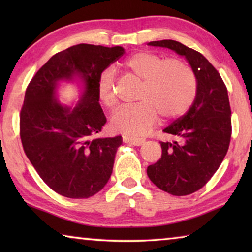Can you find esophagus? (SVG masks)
Here are the masks:
<instances>
[{
    "mask_svg": "<svg viewBox=\"0 0 252 252\" xmlns=\"http://www.w3.org/2000/svg\"><path fill=\"white\" fill-rule=\"evenodd\" d=\"M123 142L126 143H130V144H133V146H142V144L144 143V141L146 140L144 139H140V138H130V136H126L125 135L123 136Z\"/></svg>",
    "mask_w": 252,
    "mask_h": 252,
    "instance_id": "obj_1",
    "label": "esophagus"
}]
</instances>
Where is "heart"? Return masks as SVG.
I'll use <instances>...</instances> for the list:
<instances>
[{"instance_id":"obj_1","label":"heart","mask_w":252,"mask_h":252,"mask_svg":"<svg viewBox=\"0 0 252 252\" xmlns=\"http://www.w3.org/2000/svg\"><path fill=\"white\" fill-rule=\"evenodd\" d=\"M125 69L142 80L139 103L119 109L111 119V127L119 133L138 136L146 134L159 121L160 113L165 119L182 116L190 108L197 94V76L186 61L179 58L163 59L160 54L140 51L130 55ZM116 75L112 69L99 76L96 91L106 108L117 103Z\"/></svg>"}]
</instances>
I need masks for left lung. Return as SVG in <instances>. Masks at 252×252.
I'll use <instances>...</instances> for the list:
<instances>
[{"instance_id": "1", "label": "left lung", "mask_w": 252, "mask_h": 252, "mask_svg": "<svg viewBox=\"0 0 252 252\" xmlns=\"http://www.w3.org/2000/svg\"><path fill=\"white\" fill-rule=\"evenodd\" d=\"M185 55L197 76V94L185 116L163 132L173 134L172 142H160L161 159L147 169L159 189L172 195H188L201 189L220 167L231 138V109L227 87L203 55L173 40L152 41Z\"/></svg>"}]
</instances>
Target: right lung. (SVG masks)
Listing matches in <instances>:
<instances>
[{"mask_svg":"<svg viewBox=\"0 0 252 252\" xmlns=\"http://www.w3.org/2000/svg\"><path fill=\"white\" fill-rule=\"evenodd\" d=\"M123 53L121 46L73 45L54 54L28 85L20 113L23 150L42 180L63 197L90 198L112 173L122 136H96L106 122L96 84ZM76 77L85 82L81 101L73 109L58 104L57 82Z\"/></svg>","mask_w":252,"mask_h":252,"instance_id":"obj_1","label":"right lung"}]
</instances>
